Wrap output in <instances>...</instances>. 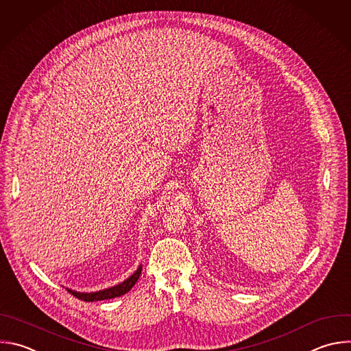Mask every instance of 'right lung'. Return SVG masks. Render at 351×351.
Masks as SVG:
<instances>
[{"label": "right lung", "mask_w": 351, "mask_h": 351, "mask_svg": "<svg viewBox=\"0 0 351 351\" xmlns=\"http://www.w3.org/2000/svg\"><path fill=\"white\" fill-rule=\"evenodd\" d=\"M142 273V265L136 269V271L130 276L127 280H124L123 282L117 284L114 287L110 288H104L100 291H95V292H78V291H73L70 288H67V291L74 295L75 298L84 300V302H97V300H106V299H114L119 298L121 295H125L127 292H130L132 289V287L136 284V281L139 280Z\"/></svg>", "instance_id": "right-lung-1"}]
</instances>
